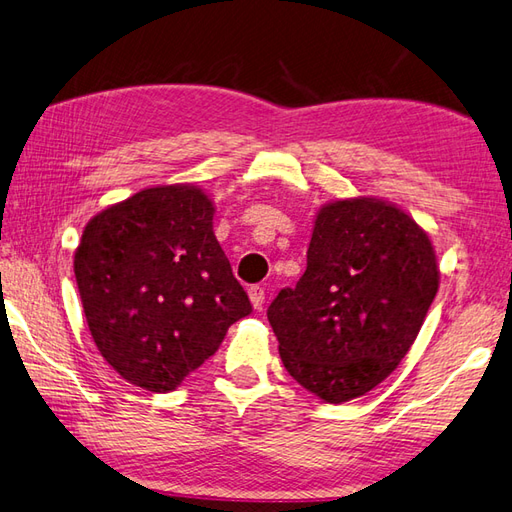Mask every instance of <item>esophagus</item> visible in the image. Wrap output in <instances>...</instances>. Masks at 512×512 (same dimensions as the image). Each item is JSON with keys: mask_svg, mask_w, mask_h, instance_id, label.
<instances>
[{"mask_svg": "<svg viewBox=\"0 0 512 512\" xmlns=\"http://www.w3.org/2000/svg\"><path fill=\"white\" fill-rule=\"evenodd\" d=\"M248 296H251V303H253L255 310H261V307H264L266 292H264V288H261V285H251V288H248Z\"/></svg>", "mask_w": 512, "mask_h": 512, "instance_id": "34e87169", "label": "esophagus"}]
</instances>
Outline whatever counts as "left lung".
<instances>
[{"mask_svg": "<svg viewBox=\"0 0 512 512\" xmlns=\"http://www.w3.org/2000/svg\"><path fill=\"white\" fill-rule=\"evenodd\" d=\"M430 237L375 198L318 211L307 268L268 307L279 355L327 403L366 395L406 358L438 292Z\"/></svg>", "mask_w": 512, "mask_h": 512, "instance_id": "obj_1", "label": "left lung"}]
</instances>
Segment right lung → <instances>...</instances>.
Returning <instances> with one entry per match:
<instances>
[{
    "label": "right lung",
    "mask_w": 512,
    "mask_h": 512,
    "mask_svg": "<svg viewBox=\"0 0 512 512\" xmlns=\"http://www.w3.org/2000/svg\"><path fill=\"white\" fill-rule=\"evenodd\" d=\"M74 272L95 347L150 392L174 390L253 312L194 185L150 187L100 211Z\"/></svg>",
    "instance_id": "1"
}]
</instances>
